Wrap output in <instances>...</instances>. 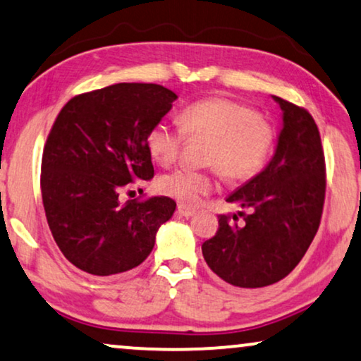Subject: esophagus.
I'll return each mask as SVG.
<instances>
[{
  "label": "esophagus",
  "mask_w": 361,
  "mask_h": 361,
  "mask_svg": "<svg viewBox=\"0 0 361 361\" xmlns=\"http://www.w3.org/2000/svg\"><path fill=\"white\" fill-rule=\"evenodd\" d=\"M176 212H178L180 216H183V217H191L192 214H195V209H192V207H188V206H185V204H180L178 206V209H176Z\"/></svg>",
  "instance_id": "esophagus-1"
}]
</instances>
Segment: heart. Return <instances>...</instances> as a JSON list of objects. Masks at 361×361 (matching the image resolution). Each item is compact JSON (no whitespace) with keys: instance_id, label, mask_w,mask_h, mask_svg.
Here are the masks:
<instances>
[{"instance_id":"heart-1","label":"heart","mask_w":361,"mask_h":361,"mask_svg":"<svg viewBox=\"0 0 361 361\" xmlns=\"http://www.w3.org/2000/svg\"><path fill=\"white\" fill-rule=\"evenodd\" d=\"M181 129L157 123L147 135V149L161 166L173 165L178 159L183 140L190 137H209L206 161L216 165L227 180L252 178L265 165L273 144V129L267 119L237 101L212 96L188 104L178 116ZM159 188L164 195L183 204L195 206L216 188L209 171L190 169L176 170L161 176Z\"/></svg>"}]
</instances>
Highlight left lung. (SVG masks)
Returning <instances> with one entry per match:
<instances>
[{
  "label": "left lung",
  "mask_w": 361,
  "mask_h": 361,
  "mask_svg": "<svg viewBox=\"0 0 361 361\" xmlns=\"http://www.w3.org/2000/svg\"><path fill=\"white\" fill-rule=\"evenodd\" d=\"M271 98L281 109L275 154L260 173L226 197L248 214L238 212L243 224L221 216L219 231L202 243L207 267L237 288L283 280L301 262L321 224L326 164L317 126L306 109Z\"/></svg>",
  "instance_id": "obj_1"
}]
</instances>
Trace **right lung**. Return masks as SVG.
Masks as SVG:
<instances>
[{
    "label": "right lung",
    "mask_w": 361,
    "mask_h": 361,
    "mask_svg": "<svg viewBox=\"0 0 361 361\" xmlns=\"http://www.w3.org/2000/svg\"><path fill=\"white\" fill-rule=\"evenodd\" d=\"M178 98L154 83H118L78 94L55 119L42 155V201L54 240L90 275L111 276L150 255L173 216L166 196L121 201L134 180L154 178L147 135Z\"/></svg>",
    "instance_id": "add662e5"
}]
</instances>
